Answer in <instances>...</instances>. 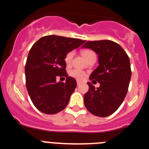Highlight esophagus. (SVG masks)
I'll return each instance as SVG.
<instances>
[{
    "mask_svg": "<svg viewBox=\"0 0 149 149\" xmlns=\"http://www.w3.org/2000/svg\"><path fill=\"white\" fill-rule=\"evenodd\" d=\"M81 84V81H78V80H77V85H80V84Z\"/></svg>",
    "mask_w": 149,
    "mask_h": 149,
    "instance_id": "1",
    "label": "esophagus"
}]
</instances>
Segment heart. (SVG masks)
<instances>
[{"label":"heart","instance_id":"obj_1","mask_svg":"<svg viewBox=\"0 0 149 149\" xmlns=\"http://www.w3.org/2000/svg\"><path fill=\"white\" fill-rule=\"evenodd\" d=\"M82 54L83 56L86 59V60H89L90 59L93 58H96V54L93 50L91 49H84L82 51ZM74 56V51H71L69 52L66 54V55L65 56V62L67 65H70L72 61V59H73ZM69 74H70L71 77H74V78H76L77 80H84L85 77H86V73L84 72L81 69H79V68H74V69H72L69 72Z\"/></svg>","mask_w":149,"mask_h":149}]
</instances>
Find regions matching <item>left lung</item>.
I'll return each instance as SVG.
<instances>
[{"label":"left lung","mask_w":149,"mask_h":149,"mask_svg":"<svg viewBox=\"0 0 149 149\" xmlns=\"http://www.w3.org/2000/svg\"><path fill=\"white\" fill-rule=\"evenodd\" d=\"M82 47L93 50L98 55L99 63L89 80L97 81L100 86L95 89L87 83L84 104L93 115L108 116L118 110L128 90L131 77L129 57L118 43L110 40L87 41Z\"/></svg>","instance_id":"8db88e82"}]
</instances>
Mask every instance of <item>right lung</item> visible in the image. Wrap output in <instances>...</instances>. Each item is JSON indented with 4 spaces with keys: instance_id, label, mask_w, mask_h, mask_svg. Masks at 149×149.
<instances>
[{
    "instance_id": "add662e5",
    "label": "right lung",
    "mask_w": 149,
    "mask_h": 149,
    "mask_svg": "<svg viewBox=\"0 0 149 149\" xmlns=\"http://www.w3.org/2000/svg\"><path fill=\"white\" fill-rule=\"evenodd\" d=\"M85 40L60 36H43L29 51L25 64L26 87L34 106L45 114H56L66 107L77 86L75 79L68 77L65 56ZM58 77L66 82H56Z\"/></svg>"
}]
</instances>
